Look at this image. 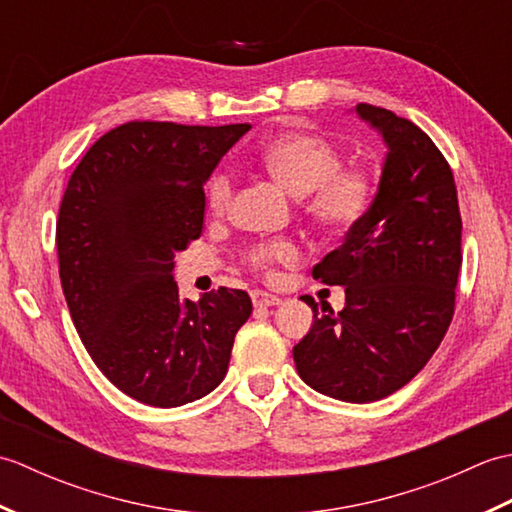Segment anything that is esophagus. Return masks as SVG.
Instances as JSON below:
<instances>
[{
	"instance_id": "esophagus-1",
	"label": "esophagus",
	"mask_w": 512,
	"mask_h": 512,
	"mask_svg": "<svg viewBox=\"0 0 512 512\" xmlns=\"http://www.w3.org/2000/svg\"><path fill=\"white\" fill-rule=\"evenodd\" d=\"M250 299H253V306L255 308H270V306H279L281 299L270 295L266 290H253L250 292Z\"/></svg>"
}]
</instances>
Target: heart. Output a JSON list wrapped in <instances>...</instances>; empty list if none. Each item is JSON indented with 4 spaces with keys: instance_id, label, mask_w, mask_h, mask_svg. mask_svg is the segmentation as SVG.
I'll use <instances>...</instances> for the list:
<instances>
[{
    "instance_id": "1",
    "label": "heart",
    "mask_w": 512,
    "mask_h": 512,
    "mask_svg": "<svg viewBox=\"0 0 512 512\" xmlns=\"http://www.w3.org/2000/svg\"><path fill=\"white\" fill-rule=\"evenodd\" d=\"M255 162L290 195L303 200V213L325 233L354 231L374 206V173L365 167H343V151L319 134L290 129L268 136L257 147ZM204 195L211 213H226L233 200V173L217 167L206 180ZM246 259L259 273H270L277 264L297 262L299 248L288 239H277L253 246Z\"/></svg>"
}]
</instances>
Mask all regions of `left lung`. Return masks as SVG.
<instances>
[{
    "instance_id": "8db88e82",
    "label": "left lung",
    "mask_w": 512,
    "mask_h": 512,
    "mask_svg": "<svg viewBox=\"0 0 512 512\" xmlns=\"http://www.w3.org/2000/svg\"><path fill=\"white\" fill-rule=\"evenodd\" d=\"M361 121L383 136L387 154L374 206L343 246L312 268L345 288L336 312H314L292 347L303 383L336 400L374 402L405 387L447 334L462 266V217L449 162L407 118L367 103Z\"/></svg>"
}]
</instances>
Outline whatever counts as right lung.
Segmentation results:
<instances>
[{
	"label": "right lung",
	"instance_id": "1",
	"mask_svg": "<svg viewBox=\"0 0 512 512\" xmlns=\"http://www.w3.org/2000/svg\"><path fill=\"white\" fill-rule=\"evenodd\" d=\"M250 129L134 121L101 136L63 193L59 277L85 350L151 407H180L222 383L253 303L217 288L180 299L173 257L198 239L217 162Z\"/></svg>",
	"mask_w": 512,
	"mask_h": 512
}]
</instances>
